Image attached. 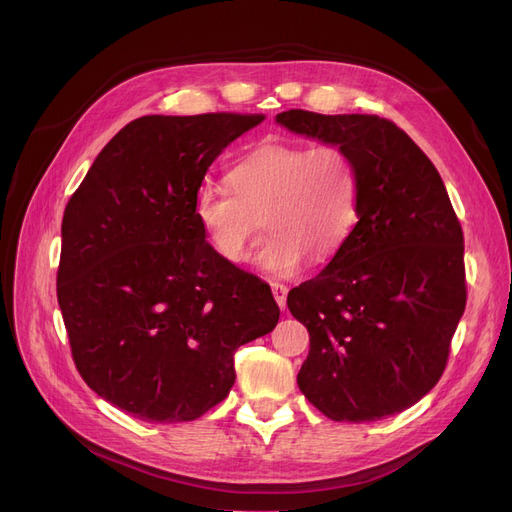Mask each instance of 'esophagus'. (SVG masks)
I'll use <instances>...</instances> for the list:
<instances>
[{"label": "esophagus", "mask_w": 512, "mask_h": 512, "mask_svg": "<svg viewBox=\"0 0 512 512\" xmlns=\"http://www.w3.org/2000/svg\"><path fill=\"white\" fill-rule=\"evenodd\" d=\"M272 292H274V299H276L278 307L284 309L286 307V297H288V286L280 284V282H274L272 284Z\"/></svg>", "instance_id": "34e87169"}]
</instances>
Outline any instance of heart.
Wrapping results in <instances>:
<instances>
[{
    "instance_id": "obj_1",
    "label": "heart",
    "mask_w": 512,
    "mask_h": 512,
    "mask_svg": "<svg viewBox=\"0 0 512 512\" xmlns=\"http://www.w3.org/2000/svg\"><path fill=\"white\" fill-rule=\"evenodd\" d=\"M227 184L197 188L193 213L213 251L245 261L263 215L270 230L255 263L272 276H292L311 255L330 259L359 218V176L340 145L263 143L228 170Z\"/></svg>"
}]
</instances>
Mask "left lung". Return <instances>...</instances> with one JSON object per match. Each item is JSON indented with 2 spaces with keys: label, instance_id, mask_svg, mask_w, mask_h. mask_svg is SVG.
Segmentation results:
<instances>
[{
  "label": "left lung",
  "instance_id": "8db88e82",
  "mask_svg": "<svg viewBox=\"0 0 512 512\" xmlns=\"http://www.w3.org/2000/svg\"><path fill=\"white\" fill-rule=\"evenodd\" d=\"M288 130L340 145L359 176V222L332 261L288 292L309 332L299 388L334 421H378L442 378L467 303L461 222L405 130L369 114L288 110Z\"/></svg>",
  "mask_w": 512,
  "mask_h": 512
}]
</instances>
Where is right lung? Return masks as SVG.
<instances>
[{
	"instance_id": "add662e5",
	"label": "right lung",
	"mask_w": 512,
	"mask_h": 512,
	"mask_svg": "<svg viewBox=\"0 0 512 512\" xmlns=\"http://www.w3.org/2000/svg\"><path fill=\"white\" fill-rule=\"evenodd\" d=\"M263 114L143 116L107 143L62 220L58 303L78 373L149 423L222 402L236 348L272 332V290L213 251L193 199Z\"/></svg>"
}]
</instances>
